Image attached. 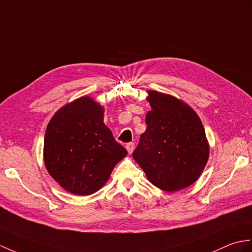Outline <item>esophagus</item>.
<instances>
[{
	"label": "esophagus",
	"instance_id": "esophagus-1",
	"mask_svg": "<svg viewBox=\"0 0 252 252\" xmlns=\"http://www.w3.org/2000/svg\"><path fill=\"white\" fill-rule=\"evenodd\" d=\"M126 150H127V153L131 155V154L133 153L134 148H135V146H134V143H127V144L126 145Z\"/></svg>",
	"mask_w": 252,
	"mask_h": 252
}]
</instances>
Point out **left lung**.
I'll return each instance as SVG.
<instances>
[{"label": "left lung", "mask_w": 252, "mask_h": 252, "mask_svg": "<svg viewBox=\"0 0 252 252\" xmlns=\"http://www.w3.org/2000/svg\"><path fill=\"white\" fill-rule=\"evenodd\" d=\"M151 110L133 158L148 180L166 192L188 188L201 176L209 144L200 117L191 106L166 93L148 90Z\"/></svg>", "instance_id": "obj_1"}]
</instances>
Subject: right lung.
<instances>
[{
	"label": "right lung",
	"instance_id": "obj_1",
	"mask_svg": "<svg viewBox=\"0 0 252 252\" xmlns=\"http://www.w3.org/2000/svg\"><path fill=\"white\" fill-rule=\"evenodd\" d=\"M103 120L104 107L85 95L57 110L47 126L46 169L72 194L86 196L98 191L127 155Z\"/></svg>",
	"mask_w": 252,
	"mask_h": 252
}]
</instances>
